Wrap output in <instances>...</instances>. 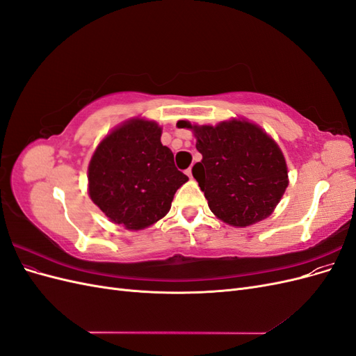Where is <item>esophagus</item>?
<instances>
[{
    "instance_id": "obj_1",
    "label": "esophagus",
    "mask_w": 356,
    "mask_h": 356,
    "mask_svg": "<svg viewBox=\"0 0 356 356\" xmlns=\"http://www.w3.org/2000/svg\"><path fill=\"white\" fill-rule=\"evenodd\" d=\"M186 174H187L188 178H193V170H191V168H188V169L186 170Z\"/></svg>"
}]
</instances>
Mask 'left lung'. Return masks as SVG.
Instances as JSON below:
<instances>
[{"label": "left lung", "mask_w": 356, "mask_h": 356, "mask_svg": "<svg viewBox=\"0 0 356 356\" xmlns=\"http://www.w3.org/2000/svg\"><path fill=\"white\" fill-rule=\"evenodd\" d=\"M179 127H191L178 122ZM202 161L193 177L204 193L211 211L236 227L267 218L288 187L281 149L260 127L248 122L195 126Z\"/></svg>", "instance_id": "8db88e82"}]
</instances>
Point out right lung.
<instances>
[{
	"label": "right lung",
	"mask_w": 356,
	"mask_h": 356,
	"mask_svg": "<svg viewBox=\"0 0 356 356\" xmlns=\"http://www.w3.org/2000/svg\"><path fill=\"white\" fill-rule=\"evenodd\" d=\"M154 122L131 120L96 148L89 165V195L95 204L129 230L163 218L175 191L188 181L174 153L160 143Z\"/></svg>",
	"instance_id": "right-lung-1"
}]
</instances>
